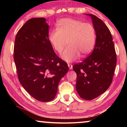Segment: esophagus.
<instances>
[{"label": "esophagus", "instance_id": "esophagus-1", "mask_svg": "<svg viewBox=\"0 0 127 127\" xmlns=\"http://www.w3.org/2000/svg\"><path fill=\"white\" fill-rule=\"evenodd\" d=\"M68 67H69V69H72V68H73V65H72V64H68Z\"/></svg>", "mask_w": 127, "mask_h": 127}]
</instances>
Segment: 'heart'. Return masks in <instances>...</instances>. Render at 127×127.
Listing matches in <instances>:
<instances>
[{"label":"heart","instance_id":"heart-1","mask_svg":"<svg viewBox=\"0 0 127 127\" xmlns=\"http://www.w3.org/2000/svg\"><path fill=\"white\" fill-rule=\"evenodd\" d=\"M57 30H52L48 39L53 49L61 53L66 45L68 47L61 55L68 63L76 61L80 57L90 54L96 41V31L94 26L74 19L65 18L57 23Z\"/></svg>","mask_w":127,"mask_h":127}]
</instances>
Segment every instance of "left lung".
I'll use <instances>...</instances> for the list:
<instances>
[{
	"label": "left lung",
	"mask_w": 127,
	"mask_h": 127,
	"mask_svg": "<svg viewBox=\"0 0 127 127\" xmlns=\"http://www.w3.org/2000/svg\"><path fill=\"white\" fill-rule=\"evenodd\" d=\"M91 17L96 31L95 48L91 55L73 69L77 73L76 90L81 98L91 100L106 91L112 82L117 57L110 30L102 20Z\"/></svg>",
	"instance_id": "1"
}]
</instances>
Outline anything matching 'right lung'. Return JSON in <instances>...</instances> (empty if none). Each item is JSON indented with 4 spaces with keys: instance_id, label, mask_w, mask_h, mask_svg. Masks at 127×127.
<instances>
[{
    "instance_id": "obj_1",
    "label": "right lung",
    "mask_w": 127,
    "mask_h": 127,
    "mask_svg": "<svg viewBox=\"0 0 127 127\" xmlns=\"http://www.w3.org/2000/svg\"><path fill=\"white\" fill-rule=\"evenodd\" d=\"M49 26L45 18L27 21L17 33L14 60L21 84L38 101L55 98L58 86L68 66L56 55L48 39Z\"/></svg>"
}]
</instances>
